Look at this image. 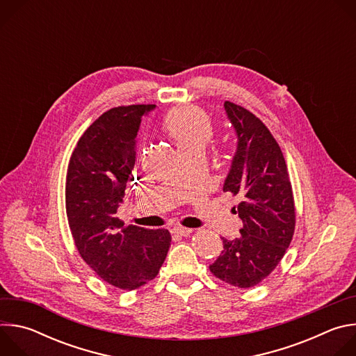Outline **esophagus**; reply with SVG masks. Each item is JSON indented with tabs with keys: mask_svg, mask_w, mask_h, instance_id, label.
Instances as JSON below:
<instances>
[{
	"mask_svg": "<svg viewBox=\"0 0 356 356\" xmlns=\"http://www.w3.org/2000/svg\"><path fill=\"white\" fill-rule=\"evenodd\" d=\"M172 232H173L175 235L187 236V235H190V234L193 232V229H191V228H186V227H173V228H172Z\"/></svg>",
	"mask_w": 356,
	"mask_h": 356,
	"instance_id": "1",
	"label": "esophagus"
}]
</instances>
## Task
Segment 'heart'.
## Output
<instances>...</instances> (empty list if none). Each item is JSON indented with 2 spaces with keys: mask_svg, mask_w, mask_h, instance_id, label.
<instances>
[{
  "mask_svg": "<svg viewBox=\"0 0 356 356\" xmlns=\"http://www.w3.org/2000/svg\"><path fill=\"white\" fill-rule=\"evenodd\" d=\"M165 129L176 142L179 150L206 147L213 136L210 118L195 107L172 111L165 120Z\"/></svg>",
  "mask_w": 356,
  "mask_h": 356,
  "instance_id": "heart-1",
  "label": "heart"
}]
</instances>
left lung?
<instances>
[{
  "label": "left lung",
  "mask_w": 356,
  "mask_h": 356,
  "mask_svg": "<svg viewBox=\"0 0 356 356\" xmlns=\"http://www.w3.org/2000/svg\"><path fill=\"white\" fill-rule=\"evenodd\" d=\"M224 108L238 139L224 191L241 200L232 210L243 225L239 238H222L224 250L210 270L248 289L268 277L284 257L296 227L294 198L282 149L266 125L231 101Z\"/></svg>",
  "instance_id": "left-lung-1"
}]
</instances>
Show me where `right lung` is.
<instances>
[{
    "mask_svg": "<svg viewBox=\"0 0 356 356\" xmlns=\"http://www.w3.org/2000/svg\"><path fill=\"white\" fill-rule=\"evenodd\" d=\"M154 104L115 107L95 120L74 147L66 179V213L83 261L104 282L135 290L155 279L172 242L168 229L124 227L117 217L134 180L136 135Z\"/></svg>",
    "mask_w": 356,
    "mask_h": 356,
    "instance_id": "right-lung-1",
    "label": "right lung"
}]
</instances>
